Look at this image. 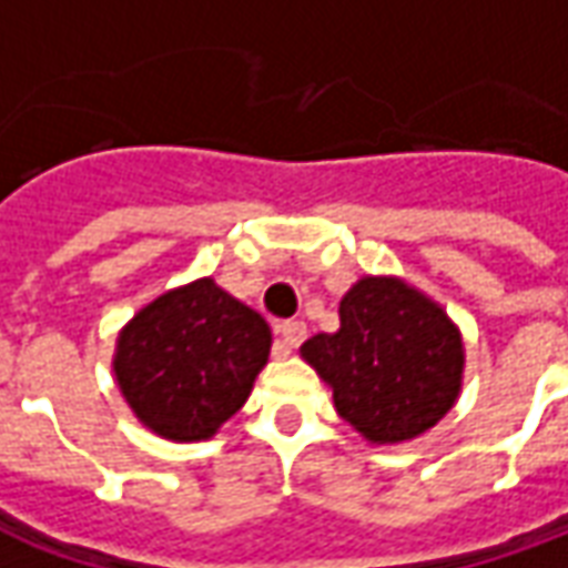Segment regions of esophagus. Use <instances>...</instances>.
I'll return each instance as SVG.
<instances>
[{"mask_svg": "<svg viewBox=\"0 0 568 568\" xmlns=\"http://www.w3.org/2000/svg\"><path fill=\"white\" fill-rule=\"evenodd\" d=\"M304 337H307V325L304 322H280L276 325V356L292 353L295 346L304 344Z\"/></svg>", "mask_w": 568, "mask_h": 568, "instance_id": "obj_1", "label": "esophagus"}]
</instances>
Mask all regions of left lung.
Listing matches in <instances>:
<instances>
[{
  "instance_id": "obj_1",
  "label": "left lung",
  "mask_w": 568,
  "mask_h": 568,
  "mask_svg": "<svg viewBox=\"0 0 568 568\" xmlns=\"http://www.w3.org/2000/svg\"><path fill=\"white\" fill-rule=\"evenodd\" d=\"M337 414L368 440L423 435L456 402L463 341L447 313L402 280L365 276L341 301V328L301 346Z\"/></svg>"
}]
</instances>
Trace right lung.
<instances>
[{
    "mask_svg": "<svg viewBox=\"0 0 568 568\" xmlns=\"http://www.w3.org/2000/svg\"><path fill=\"white\" fill-rule=\"evenodd\" d=\"M267 356V322L197 280L133 316L118 341L115 377L151 432L200 440L243 407Z\"/></svg>",
    "mask_w": 568,
    "mask_h": 568,
    "instance_id": "obj_1",
    "label": "right lung"
}]
</instances>
